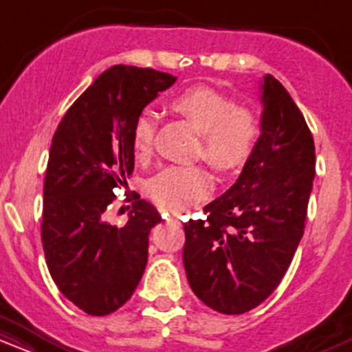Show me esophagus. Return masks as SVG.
<instances>
[{"instance_id":"1","label":"esophagus","mask_w":352,"mask_h":352,"mask_svg":"<svg viewBox=\"0 0 352 352\" xmlns=\"http://www.w3.org/2000/svg\"><path fill=\"white\" fill-rule=\"evenodd\" d=\"M168 221H170V223H173V225H182V223H180V218L175 217V215L168 218Z\"/></svg>"}]
</instances>
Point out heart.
Instances as JSON below:
<instances>
[{
    "label": "heart",
    "mask_w": 352,
    "mask_h": 352,
    "mask_svg": "<svg viewBox=\"0 0 352 352\" xmlns=\"http://www.w3.org/2000/svg\"><path fill=\"white\" fill-rule=\"evenodd\" d=\"M175 114L187 119L201 134L200 153L218 172L243 168L256 151L261 137V120L253 109L236 102L217 89L188 87L170 100ZM155 119L142 112L132 127V152L135 159H145L152 151ZM213 188L212 177L201 167L164 168L152 177L147 190L160 207L184 212L205 200Z\"/></svg>",
    "instance_id": "heart-1"
}]
</instances>
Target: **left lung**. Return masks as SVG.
<instances>
[{"instance_id":"8db88e82","label":"left lung","mask_w":352,"mask_h":352,"mask_svg":"<svg viewBox=\"0 0 352 352\" xmlns=\"http://www.w3.org/2000/svg\"><path fill=\"white\" fill-rule=\"evenodd\" d=\"M256 151L235 184L184 223L190 288L208 308L243 314L272 294L305 233L316 153L308 124L272 74L261 84Z\"/></svg>"}]
</instances>
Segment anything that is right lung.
<instances>
[{
  "label": "right lung",
  "mask_w": 352,
  "mask_h": 352,
  "mask_svg": "<svg viewBox=\"0 0 352 352\" xmlns=\"http://www.w3.org/2000/svg\"><path fill=\"white\" fill-rule=\"evenodd\" d=\"M175 79L151 67H111L67 109L52 137L44 177V256L59 292L91 316L125 305L147 265L148 233L162 221L157 208L134 192L124 227L111 225L106 215L114 190L134 172L135 119Z\"/></svg>",
  "instance_id": "right-lung-1"
}]
</instances>
